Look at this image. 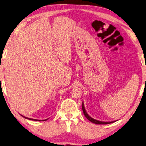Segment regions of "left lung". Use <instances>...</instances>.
<instances>
[{
	"label": "left lung",
	"mask_w": 146,
	"mask_h": 146,
	"mask_svg": "<svg viewBox=\"0 0 146 146\" xmlns=\"http://www.w3.org/2000/svg\"><path fill=\"white\" fill-rule=\"evenodd\" d=\"M82 110H83V112H84V115H85V117L87 118V119L90 120V121L92 122L93 123H95V124H110V123H113V122H101V121H99V120H97L96 119H92V117H90V116L88 115V113H86L85 108H84V104L82 103Z\"/></svg>",
	"instance_id": "1"
}]
</instances>
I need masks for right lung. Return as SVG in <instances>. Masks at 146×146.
<instances>
[{
    "label": "right lung",
    "mask_w": 146,
    "mask_h": 146,
    "mask_svg": "<svg viewBox=\"0 0 146 146\" xmlns=\"http://www.w3.org/2000/svg\"><path fill=\"white\" fill-rule=\"evenodd\" d=\"M24 118H26V119H27V118H26V117H24ZM30 119V120H36V119ZM47 120V119H46Z\"/></svg>",
    "instance_id": "obj_1"
}]
</instances>
